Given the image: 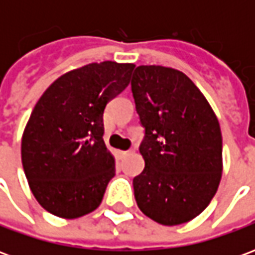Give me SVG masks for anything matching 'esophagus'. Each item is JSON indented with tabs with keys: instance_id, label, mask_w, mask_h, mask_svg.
Instances as JSON below:
<instances>
[{
	"instance_id": "34e87169",
	"label": "esophagus",
	"mask_w": 255,
	"mask_h": 255,
	"mask_svg": "<svg viewBox=\"0 0 255 255\" xmlns=\"http://www.w3.org/2000/svg\"><path fill=\"white\" fill-rule=\"evenodd\" d=\"M131 153V150H119V155L120 157H127Z\"/></svg>"
}]
</instances>
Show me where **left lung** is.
<instances>
[{
    "instance_id": "8db88e82",
    "label": "left lung",
    "mask_w": 255,
    "mask_h": 255,
    "mask_svg": "<svg viewBox=\"0 0 255 255\" xmlns=\"http://www.w3.org/2000/svg\"><path fill=\"white\" fill-rule=\"evenodd\" d=\"M144 127L143 172L133 194L144 216L162 225L184 224L202 213L223 173V138L212 106L187 75L139 65L131 80Z\"/></svg>"
}]
</instances>
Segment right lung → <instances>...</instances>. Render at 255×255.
I'll return each mask as SVG.
<instances>
[{"mask_svg":"<svg viewBox=\"0 0 255 255\" xmlns=\"http://www.w3.org/2000/svg\"><path fill=\"white\" fill-rule=\"evenodd\" d=\"M135 64L102 61L56 79L32 109L21 138L31 192L49 213L79 219L102 202L116 173L104 142L106 104L129 84Z\"/></svg>","mask_w":255,"mask_h":255,"instance_id":"1","label":"right lung"}]
</instances>
